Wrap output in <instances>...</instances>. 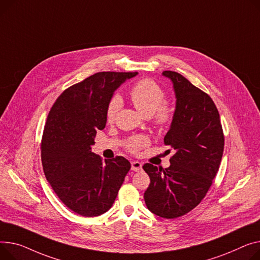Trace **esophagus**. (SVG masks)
<instances>
[{
    "mask_svg": "<svg viewBox=\"0 0 260 260\" xmlns=\"http://www.w3.org/2000/svg\"><path fill=\"white\" fill-rule=\"evenodd\" d=\"M142 169V163L139 161H133L132 162V170L134 171H139Z\"/></svg>",
    "mask_w": 260,
    "mask_h": 260,
    "instance_id": "34e87169",
    "label": "esophagus"
}]
</instances>
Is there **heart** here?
I'll return each mask as SVG.
<instances>
[{"label": "heart", "instance_id": "obj_1", "mask_svg": "<svg viewBox=\"0 0 260 260\" xmlns=\"http://www.w3.org/2000/svg\"><path fill=\"white\" fill-rule=\"evenodd\" d=\"M129 98L135 108L146 117L153 116V122L159 128L166 127L172 120V110L166 103L165 93L161 86L151 79H142L136 82L129 91ZM122 100L119 95H114L107 108L108 122H113L119 112ZM149 144V139L145 136H135L126 142V148L133 152H139Z\"/></svg>", "mask_w": 260, "mask_h": 260}]
</instances>
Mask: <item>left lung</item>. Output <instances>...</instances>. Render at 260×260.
Segmentation results:
<instances>
[{
	"label": "left lung",
	"mask_w": 260,
	"mask_h": 260,
	"mask_svg": "<svg viewBox=\"0 0 260 260\" xmlns=\"http://www.w3.org/2000/svg\"><path fill=\"white\" fill-rule=\"evenodd\" d=\"M162 74L174 83L177 98L174 118L164 137L165 145L175 153L168 168L143 165L150 179L144 201L153 214L177 218L196 208L208 192L219 168L224 138L211 97L177 72Z\"/></svg>",
	"instance_id": "left-lung-1"
}]
</instances>
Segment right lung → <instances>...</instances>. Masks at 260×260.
<instances>
[{"label":"right lung","instance_id":"add662e5","mask_svg":"<svg viewBox=\"0 0 260 260\" xmlns=\"http://www.w3.org/2000/svg\"><path fill=\"white\" fill-rule=\"evenodd\" d=\"M137 74L98 72L64 90L49 112L41 144L43 169L59 200L79 215L107 212L131 169L120 155L103 162L91 146L97 131L106 127L115 90Z\"/></svg>","mask_w":260,"mask_h":260}]
</instances>
